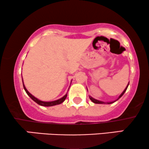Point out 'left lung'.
Instances as JSON below:
<instances>
[{
	"label": "left lung",
	"instance_id": "8db88e82",
	"mask_svg": "<svg viewBox=\"0 0 149 149\" xmlns=\"http://www.w3.org/2000/svg\"><path fill=\"white\" fill-rule=\"evenodd\" d=\"M128 85H129V83L128 84V85H127V86H126V88L124 89V91L122 92V94H121L120 95H119V97H118V99H117L116 100H115V101H113V102H107V103H106V102H102V101H100V100H95V99H94V98H93V97H92L91 96H89V97H90V100H91L92 102H93V103H95V104H113V103H114L115 102H116V101H117L119 100V98H120L124 94V93H125L126 92V89H127V88H128Z\"/></svg>",
	"mask_w": 149,
	"mask_h": 149
}]
</instances>
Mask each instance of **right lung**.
Returning <instances> with one entry per match:
<instances>
[{
    "mask_svg": "<svg viewBox=\"0 0 149 149\" xmlns=\"http://www.w3.org/2000/svg\"><path fill=\"white\" fill-rule=\"evenodd\" d=\"M23 85L24 90H25V92H26L27 94L28 95V96L30 97L33 101H34L36 104H38V105L42 106H55V105H58V104H61V103H63L64 101H65L66 97H67V94H66L64 95L63 97H61V98L59 99V100H57L56 101H52V102H43V101L38 100L37 98H36V97L34 96H33L31 93H29V92L27 91V90L26 89V88H25V85H24L23 83Z\"/></svg>",
    "mask_w": 149,
    "mask_h": 149,
    "instance_id": "add662e5",
    "label": "right lung"
}]
</instances>
